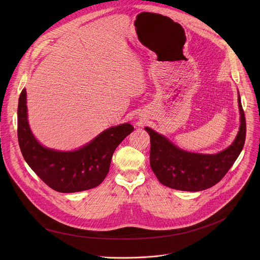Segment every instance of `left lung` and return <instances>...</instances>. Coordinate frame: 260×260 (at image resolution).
<instances>
[{"label": "left lung", "instance_id": "obj_1", "mask_svg": "<svg viewBox=\"0 0 260 260\" xmlns=\"http://www.w3.org/2000/svg\"><path fill=\"white\" fill-rule=\"evenodd\" d=\"M240 127L234 142L225 150L214 154H198L181 150L164 136L151 128L145 130L150 135V166L163 185L176 190L201 191L218 183L244 146L246 121L238 95Z\"/></svg>", "mask_w": 260, "mask_h": 260}]
</instances>
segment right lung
<instances>
[{
	"label": "right lung",
	"instance_id": "obj_1",
	"mask_svg": "<svg viewBox=\"0 0 260 260\" xmlns=\"http://www.w3.org/2000/svg\"><path fill=\"white\" fill-rule=\"evenodd\" d=\"M26 96V89H23L18 105V141L23 157L32 170L47 185L62 193L100 185L109 172L115 149L134 127L129 123L111 127L86 146L72 152L45 148L30 130Z\"/></svg>",
	"mask_w": 260,
	"mask_h": 260
}]
</instances>
